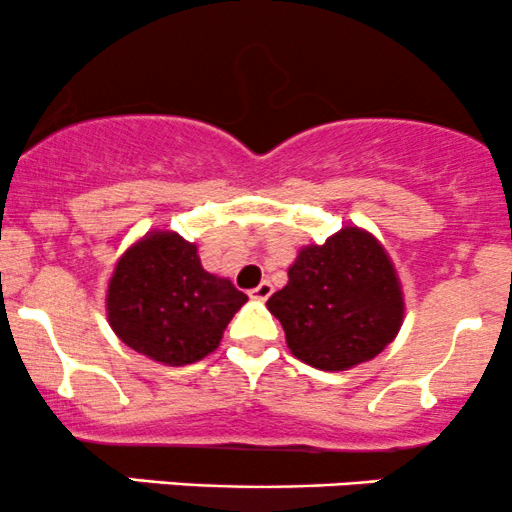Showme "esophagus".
<instances>
[{"label":"esophagus","mask_w":512,"mask_h":512,"mask_svg":"<svg viewBox=\"0 0 512 512\" xmlns=\"http://www.w3.org/2000/svg\"><path fill=\"white\" fill-rule=\"evenodd\" d=\"M272 291H274V286L269 284V282H260L255 286V289L250 291V299H255V301H267L269 296H272Z\"/></svg>","instance_id":"obj_1"}]
</instances>
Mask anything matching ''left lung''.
<instances>
[{"mask_svg": "<svg viewBox=\"0 0 512 512\" xmlns=\"http://www.w3.org/2000/svg\"><path fill=\"white\" fill-rule=\"evenodd\" d=\"M267 308L282 323L291 355L323 372L369 362L403 325V291L389 252L357 226L303 247Z\"/></svg>", "mask_w": 512, "mask_h": 512, "instance_id": "1", "label": "left lung"}]
</instances>
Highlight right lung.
Listing matches in <instances>:
<instances>
[{
  "label": "right lung",
  "instance_id": "1",
  "mask_svg": "<svg viewBox=\"0 0 512 512\" xmlns=\"http://www.w3.org/2000/svg\"><path fill=\"white\" fill-rule=\"evenodd\" d=\"M247 301L228 279L201 267L196 245L153 230L116 262L106 291L109 325L128 347L184 367L221 345L230 318Z\"/></svg>",
  "mask_w": 512,
  "mask_h": 512
}]
</instances>
